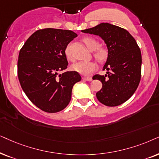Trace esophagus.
Wrapping results in <instances>:
<instances>
[{
	"label": "esophagus",
	"mask_w": 159,
	"mask_h": 159,
	"mask_svg": "<svg viewBox=\"0 0 159 159\" xmlns=\"http://www.w3.org/2000/svg\"><path fill=\"white\" fill-rule=\"evenodd\" d=\"M83 79L84 81H92V78L91 77H83Z\"/></svg>",
	"instance_id": "1"
}]
</instances>
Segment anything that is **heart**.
<instances>
[{
    "label": "heart",
    "instance_id": "heart-1",
    "mask_svg": "<svg viewBox=\"0 0 159 159\" xmlns=\"http://www.w3.org/2000/svg\"><path fill=\"white\" fill-rule=\"evenodd\" d=\"M82 41L85 44L90 51H94V57L97 61L102 62L107 57V51L105 48L98 47L99 43L96 39L90 36L84 37L82 39ZM65 54L66 58L68 60H73L70 52L69 46L65 49ZM97 69V65L94 61H81L77 63H75L72 65V70L77 73L81 74L83 75H89L92 74Z\"/></svg>",
    "mask_w": 159,
    "mask_h": 159
}]
</instances>
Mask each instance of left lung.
I'll return each instance as SVG.
<instances>
[{"label": "left lung", "mask_w": 159, "mask_h": 159, "mask_svg": "<svg viewBox=\"0 0 159 159\" xmlns=\"http://www.w3.org/2000/svg\"><path fill=\"white\" fill-rule=\"evenodd\" d=\"M81 31L99 35L108 49L103 67L107 74L93 76L102 84L96 94L97 99L109 107L123 104L132 96L140 81L142 56L136 41L126 30L109 23Z\"/></svg>", "instance_id": "8db88e82"}]
</instances>
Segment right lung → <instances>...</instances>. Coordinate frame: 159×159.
I'll return each mask as SVG.
<instances>
[{
	"label": "right lung",
	"instance_id": "1",
	"mask_svg": "<svg viewBox=\"0 0 159 159\" xmlns=\"http://www.w3.org/2000/svg\"><path fill=\"white\" fill-rule=\"evenodd\" d=\"M77 36L71 30H39L30 36L20 51L17 75L21 87L30 100L46 113L62 111L71 99L74 84L81 80L67 68L65 49Z\"/></svg>",
	"mask_w": 159,
	"mask_h": 159
}]
</instances>
